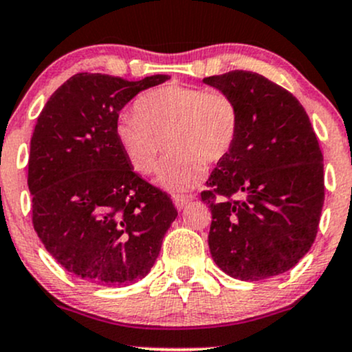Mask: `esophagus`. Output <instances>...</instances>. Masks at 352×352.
Listing matches in <instances>:
<instances>
[{"instance_id": "esophagus-1", "label": "esophagus", "mask_w": 352, "mask_h": 352, "mask_svg": "<svg viewBox=\"0 0 352 352\" xmlns=\"http://www.w3.org/2000/svg\"><path fill=\"white\" fill-rule=\"evenodd\" d=\"M192 201V197L188 195H173V205H175L177 210L185 208Z\"/></svg>"}]
</instances>
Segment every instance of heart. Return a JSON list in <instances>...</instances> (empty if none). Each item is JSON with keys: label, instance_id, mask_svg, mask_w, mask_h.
Segmentation results:
<instances>
[{"label": "heart", "instance_id": "1", "mask_svg": "<svg viewBox=\"0 0 352 352\" xmlns=\"http://www.w3.org/2000/svg\"><path fill=\"white\" fill-rule=\"evenodd\" d=\"M135 114L117 119V142L142 175L155 170L165 142L170 153L160 165L157 184L173 193L199 185L204 162L223 160L236 140V106L220 91L167 86L137 100Z\"/></svg>", "mask_w": 352, "mask_h": 352}]
</instances>
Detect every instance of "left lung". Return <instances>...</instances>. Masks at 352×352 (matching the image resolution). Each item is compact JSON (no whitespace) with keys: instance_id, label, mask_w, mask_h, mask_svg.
Wrapping results in <instances>:
<instances>
[{"instance_id":"obj_1","label":"left lung","mask_w":352,"mask_h":352,"mask_svg":"<svg viewBox=\"0 0 352 352\" xmlns=\"http://www.w3.org/2000/svg\"><path fill=\"white\" fill-rule=\"evenodd\" d=\"M232 98L238 132L201 200L212 210L208 246L220 270L258 281L292 270L309 252L324 204L322 153L292 92L250 71L205 78Z\"/></svg>"}]
</instances>
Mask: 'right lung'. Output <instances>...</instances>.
Masks as SVG:
<instances>
[{"instance_id": "1", "label": "right lung", "mask_w": 352, "mask_h": 352, "mask_svg": "<svg viewBox=\"0 0 352 352\" xmlns=\"http://www.w3.org/2000/svg\"><path fill=\"white\" fill-rule=\"evenodd\" d=\"M168 79L80 72L38 117L28 164L33 225L51 256L80 280H142L177 218L170 197L137 175L116 139L125 104Z\"/></svg>"}]
</instances>
